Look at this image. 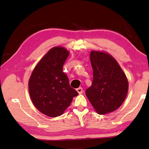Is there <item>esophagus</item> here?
I'll return each mask as SVG.
<instances>
[{
  "label": "esophagus",
  "mask_w": 149,
  "mask_h": 149,
  "mask_svg": "<svg viewBox=\"0 0 149 149\" xmlns=\"http://www.w3.org/2000/svg\"><path fill=\"white\" fill-rule=\"evenodd\" d=\"M77 91L78 92V93H79V94H82V93H83V89H82V88H81V87L77 88Z\"/></svg>",
  "instance_id": "1"
}]
</instances>
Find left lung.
Masks as SVG:
<instances>
[{"instance_id": "left-lung-1", "label": "left lung", "mask_w": 149, "mask_h": 149, "mask_svg": "<svg viewBox=\"0 0 149 149\" xmlns=\"http://www.w3.org/2000/svg\"><path fill=\"white\" fill-rule=\"evenodd\" d=\"M90 61L93 81L86 95L98 114L111 113L126 97L128 82L126 74L114 57L103 52H91Z\"/></svg>"}]
</instances>
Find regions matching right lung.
<instances>
[{"mask_svg": "<svg viewBox=\"0 0 149 149\" xmlns=\"http://www.w3.org/2000/svg\"><path fill=\"white\" fill-rule=\"evenodd\" d=\"M69 52L63 47L49 49L38 63L29 81L32 102L38 110L50 117L61 116L79 95L70 86L63 66Z\"/></svg>", "mask_w": 149, "mask_h": 149, "instance_id": "add662e5", "label": "right lung"}]
</instances>
